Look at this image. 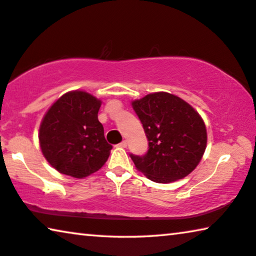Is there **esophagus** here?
Wrapping results in <instances>:
<instances>
[{
    "mask_svg": "<svg viewBox=\"0 0 256 256\" xmlns=\"http://www.w3.org/2000/svg\"><path fill=\"white\" fill-rule=\"evenodd\" d=\"M118 146H120V147H123V148H125V147H126V146H128V142H126V141H125V140H123V141H122V142H120V144H118Z\"/></svg>",
    "mask_w": 256,
    "mask_h": 256,
    "instance_id": "34e87169",
    "label": "esophagus"
}]
</instances>
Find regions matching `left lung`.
Segmentation results:
<instances>
[{
	"label": "left lung",
	"mask_w": 256,
	"mask_h": 256,
	"mask_svg": "<svg viewBox=\"0 0 256 256\" xmlns=\"http://www.w3.org/2000/svg\"><path fill=\"white\" fill-rule=\"evenodd\" d=\"M132 106L148 139L146 154H130L136 169L156 182H171L192 172L207 144L199 114L166 92L148 94Z\"/></svg>",
	"instance_id": "1"
}]
</instances>
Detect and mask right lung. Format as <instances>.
<instances>
[{
    "instance_id": "1",
    "label": "right lung",
    "mask_w": 256,
    "mask_h": 256,
    "mask_svg": "<svg viewBox=\"0 0 256 256\" xmlns=\"http://www.w3.org/2000/svg\"><path fill=\"white\" fill-rule=\"evenodd\" d=\"M101 101L82 90L64 94L50 106L40 126V147L60 174L84 178L98 171L112 146L98 120Z\"/></svg>"
}]
</instances>
